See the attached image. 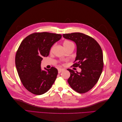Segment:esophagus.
<instances>
[{
    "mask_svg": "<svg viewBox=\"0 0 122 122\" xmlns=\"http://www.w3.org/2000/svg\"><path fill=\"white\" fill-rule=\"evenodd\" d=\"M64 70V69H60V68H59V69H58V73H60L61 71H62Z\"/></svg>",
    "mask_w": 122,
    "mask_h": 122,
    "instance_id": "34e87169",
    "label": "esophagus"
}]
</instances>
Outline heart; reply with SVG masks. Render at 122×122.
Returning <instances> with one entry per match:
<instances>
[{
  "label": "heart",
  "instance_id": "obj_1",
  "mask_svg": "<svg viewBox=\"0 0 122 122\" xmlns=\"http://www.w3.org/2000/svg\"><path fill=\"white\" fill-rule=\"evenodd\" d=\"M63 45L65 47V48L68 50L70 48H71L72 46H74L73 43L69 40H65L63 42Z\"/></svg>",
  "mask_w": 122,
  "mask_h": 122
}]
</instances>
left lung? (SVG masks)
<instances>
[{
	"label": "left lung",
	"mask_w": 122,
	"mask_h": 122,
	"mask_svg": "<svg viewBox=\"0 0 122 122\" xmlns=\"http://www.w3.org/2000/svg\"><path fill=\"white\" fill-rule=\"evenodd\" d=\"M62 36L76 43L77 56L72 66L81 69L80 73H75L68 69L70 72L68 82L77 93H86L97 83L102 72L104 63L101 48L94 39L82 33L66 34Z\"/></svg>",
	"instance_id": "left-lung-1"
}]
</instances>
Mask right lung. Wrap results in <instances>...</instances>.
Wrapping results in <instances>:
<instances>
[{"label": "right lung", "instance_id": "add662e5", "mask_svg": "<svg viewBox=\"0 0 122 122\" xmlns=\"http://www.w3.org/2000/svg\"><path fill=\"white\" fill-rule=\"evenodd\" d=\"M61 36L47 32H35L26 36L18 48L15 56L18 75L24 87L32 94L46 93L56 79L57 69L52 67L43 71L41 64L42 57L48 56L51 47Z\"/></svg>", "mask_w": 122, "mask_h": 122}]
</instances>
